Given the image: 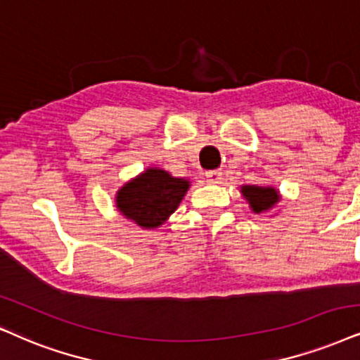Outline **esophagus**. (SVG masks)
<instances>
[{
	"label": "esophagus",
	"mask_w": 360,
	"mask_h": 360,
	"mask_svg": "<svg viewBox=\"0 0 360 360\" xmlns=\"http://www.w3.org/2000/svg\"><path fill=\"white\" fill-rule=\"evenodd\" d=\"M222 179V172L217 171V169H212V171H207L206 172V181L211 184H219Z\"/></svg>",
	"instance_id": "obj_1"
}]
</instances>
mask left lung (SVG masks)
Listing matches in <instances>:
<instances>
[{
    "instance_id": "1",
    "label": "left lung",
    "mask_w": 360,
    "mask_h": 360,
    "mask_svg": "<svg viewBox=\"0 0 360 360\" xmlns=\"http://www.w3.org/2000/svg\"><path fill=\"white\" fill-rule=\"evenodd\" d=\"M244 198L251 204L254 212H262L271 209L279 201L277 191L272 188H261V186H244L243 188Z\"/></svg>"
}]
</instances>
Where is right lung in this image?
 <instances>
[{
	"mask_svg": "<svg viewBox=\"0 0 360 360\" xmlns=\"http://www.w3.org/2000/svg\"><path fill=\"white\" fill-rule=\"evenodd\" d=\"M188 188L186 179H177L153 167L122 186L116 204L127 219L151 229L161 226L176 211Z\"/></svg>",
	"mask_w": 360,
	"mask_h": 360,
	"instance_id": "add662e5",
	"label": "right lung"
}]
</instances>
